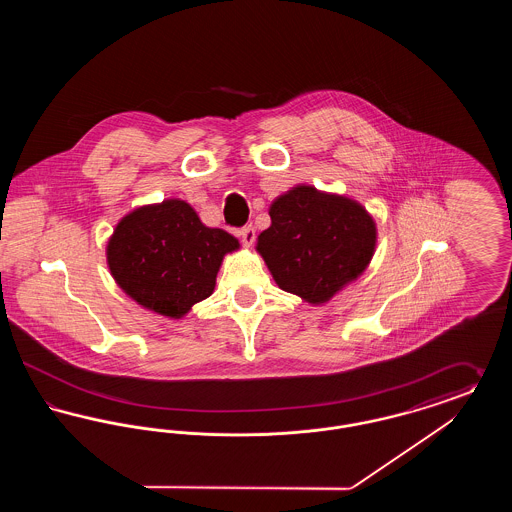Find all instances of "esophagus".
Masks as SVG:
<instances>
[{
	"label": "esophagus",
	"mask_w": 512,
	"mask_h": 512,
	"mask_svg": "<svg viewBox=\"0 0 512 512\" xmlns=\"http://www.w3.org/2000/svg\"><path fill=\"white\" fill-rule=\"evenodd\" d=\"M238 236L242 238L245 247H249V245H253V242H255V228L253 226H244L242 230H238Z\"/></svg>",
	"instance_id": "esophagus-1"
}]
</instances>
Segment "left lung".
Instances as JSON below:
<instances>
[{
  "mask_svg": "<svg viewBox=\"0 0 512 512\" xmlns=\"http://www.w3.org/2000/svg\"><path fill=\"white\" fill-rule=\"evenodd\" d=\"M270 226L257 238L274 282L320 305L361 276L376 247L365 207L313 186H295L270 205Z\"/></svg>",
  "mask_w": 512,
  "mask_h": 512,
  "instance_id": "8db88e82",
  "label": "left lung"
}]
</instances>
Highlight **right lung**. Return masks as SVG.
Masks as SVG:
<instances>
[{
  "label": "right lung",
  "instance_id": "obj_1",
  "mask_svg": "<svg viewBox=\"0 0 512 512\" xmlns=\"http://www.w3.org/2000/svg\"><path fill=\"white\" fill-rule=\"evenodd\" d=\"M238 247L226 230L205 226L190 203L165 199L122 217L107 244V265L138 305L182 318L213 293L224 255Z\"/></svg>",
  "mask_w": 512,
  "mask_h": 512
}]
</instances>
